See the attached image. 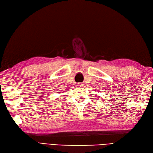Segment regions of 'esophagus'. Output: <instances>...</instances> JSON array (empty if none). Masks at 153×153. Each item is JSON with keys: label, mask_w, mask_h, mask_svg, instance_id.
<instances>
[{"label": "esophagus", "mask_w": 153, "mask_h": 153, "mask_svg": "<svg viewBox=\"0 0 153 153\" xmlns=\"http://www.w3.org/2000/svg\"><path fill=\"white\" fill-rule=\"evenodd\" d=\"M76 86H82L83 85H82V83H77V84H76Z\"/></svg>", "instance_id": "1"}]
</instances>
